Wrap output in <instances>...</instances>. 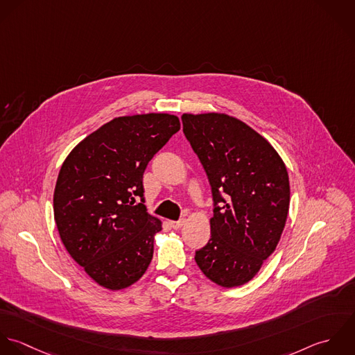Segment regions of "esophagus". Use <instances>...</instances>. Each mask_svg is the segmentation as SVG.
Instances as JSON below:
<instances>
[{"instance_id": "esophagus-1", "label": "esophagus", "mask_w": 355, "mask_h": 355, "mask_svg": "<svg viewBox=\"0 0 355 355\" xmlns=\"http://www.w3.org/2000/svg\"><path fill=\"white\" fill-rule=\"evenodd\" d=\"M184 223H185V219H181V220H171V222H170L171 227H173V229H175V230H177V229H180Z\"/></svg>"}]
</instances>
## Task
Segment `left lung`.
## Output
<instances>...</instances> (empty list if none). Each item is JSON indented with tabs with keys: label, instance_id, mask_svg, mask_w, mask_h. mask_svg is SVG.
<instances>
[{
	"label": "left lung",
	"instance_id": "obj_1",
	"mask_svg": "<svg viewBox=\"0 0 355 355\" xmlns=\"http://www.w3.org/2000/svg\"><path fill=\"white\" fill-rule=\"evenodd\" d=\"M182 125L215 203L211 237L195 261L219 286L244 285L280 241L291 195L285 163L263 136L227 114H184Z\"/></svg>",
	"mask_w": 355,
	"mask_h": 355
}]
</instances>
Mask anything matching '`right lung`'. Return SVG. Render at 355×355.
<instances>
[{"mask_svg":"<svg viewBox=\"0 0 355 355\" xmlns=\"http://www.w3.org/2000/svg\"><path fill=\"white\" fill-rule=\"evenodd\" d=\"M170 114L119 116L85 137L62 164L53 192L60 239L72 259L103 288L137 283L152 257L162 220L146 213L148 162L180 130Z\"/></svg>","mask_w":355,"mask_h":355,"instance_id":"add662e5","label":"right lung"}]
</instances>
